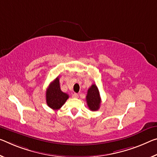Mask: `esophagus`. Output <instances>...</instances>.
<instances>
[{
    "mask_svg": "<svg viewBox=\"0 0 157 157\" xmlns=\"http://www.w3.org/2000/svg\"><path fill=\"white\" fill-rule=\"evenodd\" d=\"M73 98H78V94H76V93H75V94H73Z\"/></svg>",
    "mask_w": 157,
    "mask_h": 157,
    "instance_id": "34e87169",
    "label": "esophagus"
}]
</instances>
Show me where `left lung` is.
Segmentation results:
<instances>
[{"label":"left lung","mask_w":157,"mask_h":157,"mask_svg":"<svg viewBox=\"0 0 157 157\" xmlns=\"http://www.w3.org/2000/svg\"><path fill=\"white\" fill-rule=\"evenodd\" d=\"M86 100L90 110L96 111L100 108L101 99L98 89L96 84H92L90 88L88 89Z\"/></svg>","instance_id":"1"}]
</instances>
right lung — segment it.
<instances>
[{"label":"right lung","mask_w":157,"mask_h":157,"mask_svg":"<svg viewBox=\"0 0 157 157\" xmlns=\"http://www.w3.org/2000/svg\"><path fill=\"white\" fill-rule=\"evenodd\" d=\"M69 96L61 90L59 78H57L49 84L46 91V101L49 108L54 110L60 109L66 103Z\"/></svg>","instance_id":"add662e5"}]
</instances>
